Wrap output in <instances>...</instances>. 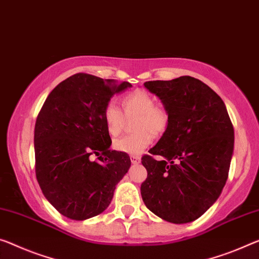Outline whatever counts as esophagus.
Returning <instances> with one entry per match:
<instances>
[{
	"instance_id": "esophagus-1",
	"label": "esophagus",
	"mask_w": 259,
	"mask_h": 259,
	"mask_svg": "<svg viewBox=\"0 0 259 259\" xmlns=\"http://www.w3.org/2000/svg\"><path fill=\"white\" fill-rule=\"evenodd\" d=\"M141 158L140 156H137V155H131V162L133 163V164H138V163H140Z\"/></svg>"
}]
</instances>
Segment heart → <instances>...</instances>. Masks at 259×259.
Segmentation results:
<instances>
[{
	"label": "heart",
	"instance_id": "heart-1",
	"mask_svg": "<svg viewBox=\"0 0 259 259\" xmlns=\"http://www.w3.org/2000/svg\"><path fill=\"white\" fill-rule=\"evenodd\" d=\"M122 111L107 103L103 110V119L107 133L118 137L125 126V118L132 119L134 133L117 139L113 148L121 153L139 155L153 142L154 137L160 138L169 128L170 113L165 106L155 104V98L148 91L137 89L120 98Z\"/></svg>",
	"mask_w": 259,
	"mask_h": 259
}]
</instances>
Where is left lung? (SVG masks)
<instances>
[{
    "label": "left lung",
    "mask_w": 259,
    "mask_h": 259,
    "mask_svg": "<svg viewBox=\"0 0 259 259\" xmlns=\"http://www.w3.org/2000/svg\"><path fill=\"white\" fill-rule=\"evenodd\" d=\"M143 85L162 99L170 125L149 155L141 157L147 170L142 200L165 221H194L217 201L228 178L232 120L220 96L198 78L181 76Z\"/></svg>",
    "instance_id": "1"
}]
</instances>
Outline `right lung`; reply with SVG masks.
<instances>
[{
    "label": "right lung",
    "instance_id": "obj_1",
    "mask_svg": "<svg viewBox=\"0 0 259 259\" xmlns=\"http://www.w3.org/2000/svg\"><path fill=\"white\" fill-rule=\"evenodd\" d=\"M132 84L77 73L55 87L34 126L35 177L52 206L73 220L107 208L131 166L127 153L110 149L103 110Z\"/></svg>",
    "mask_w": 259,
    "mask_h": 259
}]
</instances>
